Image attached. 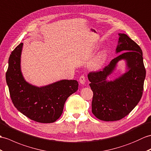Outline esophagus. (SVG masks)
<instances>
[{
	"label": "esophagus",
	"instance_id": "obj_1",
	"mask_svg": "<svg viewBox=\"0 0 151 151\" xmlns=\"http://www.w3.org/2000/svg\"><path fill=\"white\" fill-rule=\"evenodd\" d=\"M79 82H80V83L83 84H83H85V83H86V76H83V75L80 76L79 78Z\"/></svg>",
	"mask_w": 151,
	"mask_h": 151
}]
</instances>
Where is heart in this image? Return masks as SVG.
<instances>
[{
    "instance_id": "heart-1",
    "label": "heart",
    "mask_w": 151,
    "mask_h": 151,
    "mask_svg": "<svg viewBox=\"0 0 151 151\" xmlns=\"http://www.w3.org/2000/svg\"><path fill=\"white\" fill-rule=\"evenodd\" d=\"M107 57V52L106 51H102L100 52L99 55L94 58L93 60L90 63L89 68L91 69H96L99 68L102 64L104 60Z\"/></svg>"
}]
</instances>
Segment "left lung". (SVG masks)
I'll use <instances>...</instances> for the list:
<instances>
[{"mask_svg": "<svg viewBox=\"0 0 151 151\" xmlns=\"http://www.w3.org/2000/svg\"><path fill=\"white\" fill-rule=\"evenodd\" d=\"M116 52L102 71L90 72L88 79L93 92L92 113L99 120L117 121L131 113L142 96L146 71L141 48L124 33H119ZM125 59L129 71L113 81L106 77L114 70L118 61Z\"/></svg>", "mask_w": 151, "mask_h": 151, "instance_id": "obj_1", "label": "left lung"}]
</instances>
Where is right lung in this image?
<instances>
[{
	"instance_id": "obj_1",
	"label": "right lung",
	"mask_w": 151,
	"mask_h": 151,
	"mask_svg": "<svg viewBox=\"0 0 151 151\" xmlns=\"http://www.w3.org/2000/svg\"><path fill=\"white\" fill-rule=\"evenodd\" d=\"M23 43L10 55L6 73L10 97L17 110L39 123H52L60 117L68 98L78 89L75 80H62L38 87L26 82L20 71Z\"/></svg>"
}]
</instances>
